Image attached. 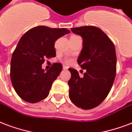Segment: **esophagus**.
Listing matches in <instances>:
<instances>
[{
    "label": "esophagus",
    "instance_id": "esophagus-1",
    "mask_svg": "<svg viewBox=\"0 0 132 132\" xmlns=\"http://www.w3.org/2000/svg\"><path fill=\"white\" fill-rule=\"evenodd\" d=\"M67 68H68L67 66H66V65H63V70H67Z\"/></svg>",
    "mask_w": 132,
    "mask_h": 132
}]
</instances>
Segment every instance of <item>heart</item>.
Masks as SVG:
<instances>
[{
	"mask_svg": "<svg viewBox=\"0 0 132 132\" xmlns=\"http://www.w3.org/2000/svg\"><path fill=\"white\" fill-rule=\"evenodd\" d=\"M70 61H71V60H67V62H70Z\"/></svg>",
	"mask_w": 132,
	"mask_h": 132,
	"instance_id": "b5f03b06",
	"label": "heart"
}]
</instances>
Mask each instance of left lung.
<instances>
[{
  "instance_id": "left-lung-1",
  "label": "left lung",
  "mask_w": 132,
  "mask_h": 132,
  "mask_svg": "<svg viewBox=\"0 0 132 132\" xmlns=\"http://www.w3.org/2000/svg\"><path fill=\"white\" fill-rule=\"evenodd\" d=\"M83 38V48L77 62L86 72L82 77L69 68V97L78 107L88 110L97 106L109 95L116 74L115 46L99 28L82 26L71 29Z\"/></svg>"
}]
</instances>
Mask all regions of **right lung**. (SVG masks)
Wrapping results in <instances>:
<instances>
[{"instance_id":"add662e5","label":"right lung","mask_w":132,"mask_h":132,"mask_svg":"<svg viewBox=\"0 0 132 132\" xmlns=\"http://www.w3.org/2000/svg\"><path fill=\"white\" fill-rule=\"evenodd\" d=\"M70 32L66 28L39 26L30 29L21 37L12 56L10 79L16 93L23 100L36 103L48 95L62 65L53 63L46 72L42 65L46 58L55 56V42Z\"/></svg>"}]
</instances>
